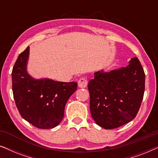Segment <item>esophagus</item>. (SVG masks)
<instances>
[{
    "mask_svg": "<svg viewBox=\"0 0 158 158\" xmlns=\"http://www.w3.org/2000/svg\"><path fill=\"white\" fill-rule=\"evenodd\" d=\"M77 84H78L79 88H86L88 85V81L85 78L82 77V78L80 79L78 82H77Z\"/></svg>",
    "mask_w": 158,
    "mask_h": 158,
    "instance_id": "1",
    "label": "esophagus"
}]
</instances>
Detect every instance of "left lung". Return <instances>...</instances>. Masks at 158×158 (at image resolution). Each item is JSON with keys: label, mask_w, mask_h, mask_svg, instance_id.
<instances>
[{"label": "left lung", "mask_w": 158, "mask_h": 158, "mask_svg": "<svg viewBox=\"0 0 158 158\" xmlns=\"http://www.w3.org/2000/svg\"><path fill=\"white\" fill-rule=\"evenodd\" d=\"M88 83L93 118L106 129H115L135 118L144 92L145 74L137 57L118 70L95 73Z\"/></svg>", "instance_id": "1"}]
</instances>
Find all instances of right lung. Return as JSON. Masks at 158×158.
Masks as SVG:
<instances>
[{
	"label": "right lung",
	"mask_w": 158,
	"mask_h": 158,
	"mask_svg": "<svg viewBox=\"0 0 158 158\" xmlns=\"http://www.w3.org/2000/svg\"><path fill=\"white\" fill-rule=\"evenodd\" d=\"M29 47L19 55L12 70V90L23 118L40 129H52L61 122L67 101L77 89L75 82L35 80L27 72Z\"/></svg>",
	"instance_id": "obj_1"
}]
</instances>
